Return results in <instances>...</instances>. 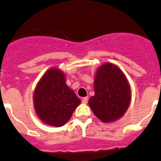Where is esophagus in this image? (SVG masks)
I'll list each match as a JSON object with an SVG mask.
<instances>
[{
    "label": "esophagus",
    "mask_w": 161,
    "mask_h": 161,
    "mask_svg": "<svg viewBox=\"0 0 161 161\" xmlns=\"http://www.w3.org/2000/svg\"><path fill=\"white\" fill-rule=\"evenodd\" d=\"M87 102H88V98H87V97H84V98L82 99V103L83 104H87Z\"/></svg>",
    "instance_id": "esophagus-1"
}]
</instances>
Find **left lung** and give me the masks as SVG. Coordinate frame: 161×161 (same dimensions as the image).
<instances>
[{
	"instance_id": "1",
	"label": "left lung",
	"mask_w": 161,
	"mask_h": 161,
	"mask_svg": "<svg viewBox=\"0 0 161 161\" xmlns=\"http://www.w3.org/2000/svg\"><path fill=\"white\" fill-rule=\"evenodd\" d=\"M94 89V95L88 104L97 119L108 123L123 116L130 107L132 94L122 69L111 63L100 66L95 73Z\"/></svg>"
}]
</instances>
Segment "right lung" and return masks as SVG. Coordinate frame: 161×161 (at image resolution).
<instances>
[{
  "instance_id": "add662e5",
  "label": "right lung",
  "mask_w": 161,
  "mask_h": 161,
  "mask_svg": "<svg viewBox=\"0 0 161 161\" xmlns=\"http://www.w3.org/2000/svg\"><path fill=\"white\" fill-rule=\"evenodd\" d=\"M33 103L36 115L42 122L59 127L69 120L80 100L66 84L65 74L52 67L38 82Z\"/></svg>"
}]
</instances>
